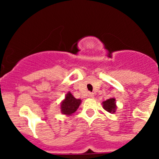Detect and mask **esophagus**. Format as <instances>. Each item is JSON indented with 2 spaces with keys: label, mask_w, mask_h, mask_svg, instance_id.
<instances>
[{
  "label": "esophagus",
  "mask_w": 159,
  "mask_h": 159,
  "mask_svg": "<svg viewBox=\"0 0 159 159\" xmlns=\"http://www.w3.org/2000/svg\"><path fill=\"white\" fill-rule=\"evenodd\" d=\"M94 94H93V93H89V98H94Z\"/></svg>",
  "instance_id": "esophagus-1"
}]
</instances>
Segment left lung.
I'll list each match as a JSON object with an SVG mask.
<instances>
[{
	"label": "left lung",
	"instance_id": "obj_1",
	"mask_svg": "<svg viewBox=\"0 0 159 159\" xmlns=\"http://www.w3.org/2000/svg\"><path fill=\"white\" fill-rule=\"evenodd\" d=\"M103 105V108L105 111H107L109 113H115V110H116V102H115V98H111L108 99V100L102 102Z\"/></svg>",
	"mask_w": 159,
	"mask_h": 159
}]
</instances>
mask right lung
<instances>
[{"mask_svg":"<svg viewBox=\"0 0 159 159\" xmlns=\"http://www.w3.org/2000/svg\"><path fill=\"white\" fill-rule=\"evenodd\" d=\"M81 99H77L68 92L65 96V98L61 103V111L63 115H70L75 112L81 105Z\"/></svg>","mask_w":159,"mask_h":159,"instance_id":"obj_1","label":"right lung"}]
</instances>
